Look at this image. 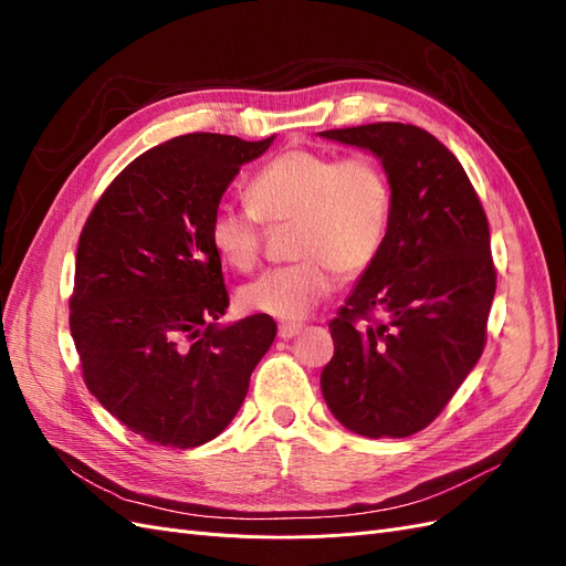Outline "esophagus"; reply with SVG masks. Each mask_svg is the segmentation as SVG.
Listing matches in <instances>:
<instances>
[{"label": "esophagus", "mask_w": 566, "mask_h": 566, "mask_svg": "<svg viewBox=\"0 0 566 566\" xmlns=\"http://www.w3.org/2000/svg\"><path fill=\"white\" fill-rule=\"evenodd\" d=\"M302 331H304L302 323H283L281 328H279V335H281L283 339H293V337H297Z\"/></svg>", "instance_id": "esophagus-1"}]
</instances>
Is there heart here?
I'll list each match as a JSON object with an SVG mask.
<instances>
[{
	"instance_id": "heart-1",
	"label": "heart",
	"mask_w": 566,
	"mask_h": 566,
	"mask_svg": "<svg viewBox=\"0 0 566 566\" xmlns=\"http://www.w3.org/2000/svg\"><path fill=\"white\" fill-rule=\"evenodd\" d=\"M287 227L297 262L273 266L241 290L248 312L300 321L328 297L342 276L364 273L380 254L391 224V184L366 153L290 148L271 158L248 184V205H219L210 243L235 269H252L266 227Z\"/></svg>"
}]
</instances>
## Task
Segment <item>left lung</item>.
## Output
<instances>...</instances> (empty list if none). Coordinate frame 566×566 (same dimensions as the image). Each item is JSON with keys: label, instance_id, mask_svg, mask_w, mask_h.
Wrapping results in <instances>:
<instances>
[{"label": "left lung", "instance_id": "1", "mask_svg": "<svg viewBox=\"0 0 566 566\" xmlns=\"http://www.w3.org/2000/svg\"><path fill=\"white\" fill-rule=\"evenodd\" d=\"M321 136L370 150L391 184L385 245L328 325L335 354L321 373L323 399L356 434L410 437L484 352L495 293L489 221L465 169L430 132L375 123Z\"/></svg>", "mask_w": 566, "mask_h": 566}]
</instances>
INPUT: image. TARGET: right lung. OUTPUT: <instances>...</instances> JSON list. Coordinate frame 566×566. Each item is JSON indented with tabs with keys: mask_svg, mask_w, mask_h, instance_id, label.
<instances>
[{
	"mask_svg": "<svg viewBox=\"0 0 566 566\" xmlns=\"http://www.w3.org/2000/svg\"><path fill=\"white\" fill-rule=\"evenodd\" d=\"M273 136L184 134L132 160L80 233L71 333L90 391L127 430L193 449L227 430L276 337L229 306L210 217Z\"/></svg>",
	"mask_w": 566,
	"mask_h": 566,
	"instance_id": "add662e5",
	"label": "right lung"
}]
</instances>
